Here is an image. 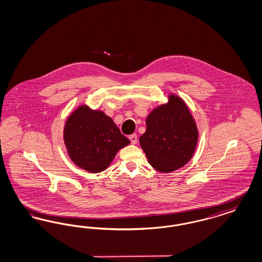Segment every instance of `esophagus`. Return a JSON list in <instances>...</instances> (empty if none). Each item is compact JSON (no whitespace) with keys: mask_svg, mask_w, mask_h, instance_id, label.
Wrapping results in <instances>:
<instances>
[{"mask_svg":"<svg viewBox=\"0 0 262 262\" xmlns=\"http://www.w3.org/2000/svg\"><path fill=\"white\" fill-rule=\"evenodd\" d=\"M128 138H129L130 142H132L133 144H136V143H137V136L136 135V134H134V135H130V136L128 137Z\"/></svg>","mask_w":262,"mask_h":262,"instance_id":"1","label":"esophagus"}]
</instances>
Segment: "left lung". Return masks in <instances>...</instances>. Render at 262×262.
Masks as SVG:
<instances>
[{
	"label": "left lung",
	"instance_id": "8db88e82",
	"mask_svg": "<svg viewBox=\"0 0 262 262\" xmlns=\"http://www.w3.org/2000/svg\"><path fill=\"white\" fill-rule=\"evenodd\" d=\"M168 102L146 118V130L139 143L150 165L162 173L185 166L198 144L199 130L185 101L170 94Z\"/></svg>",
	"mask_w": 262,
	"mask_h": 262
}]
</instances>
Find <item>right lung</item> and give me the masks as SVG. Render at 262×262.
Returning a JSON list of instances; mask_svg holds the SVG:
<instances>
[{
    "instance_id": "obj_1",
    "label": "right lung",
    "mask_w": 262,
    "mask_h": 262,
    "mask_svg": "<svg viewBox=\"0 0 262 262\" xmlns=\"http://www.w3.org/2000/svg\"><path fill=\"white\" fill-rule=\"evenodd\" d=\"M63 141L72 161L90 173L106 170L117 152L130 142L110 117L86 105L69 116Z\"/></svg>"
}]
</instances>
